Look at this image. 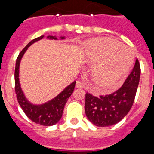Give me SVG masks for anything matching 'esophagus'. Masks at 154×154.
<instances>
[{
  "instance_id": "esophagus-1",
  "label": "esophagus",
  "mask_w": 154,
  "mask_h": 154,
  "mask_svg": "<svg viewBox=\"0 0 154 154\" xmlns=\"http://www.w3.org/2000/svg\"><path fill=\"white\" fill-rule=\"evenodd\" d=\"M76 87L77 88H83L84 87V84L80 81H77V84H76Z\"/></svg>"
}]
</instances>
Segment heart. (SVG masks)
Here are the masks:
<instances>
[{
  "instance_id": "obj_1",
  "label": "heart",
  "mask_w": 154,
  "mask_h": 154,
  "mask_svg": "<svg viewBox=\"0 0 154 154\" xmlns=\"http://www.w3.org/2000/svg\"><path fill=\"white\" fill-rule=\"evenodd\" d=\"M84 60L93 63L91 76L100 89L110 91L125 75L134 56L127 47L110 38H92L83 45Z\"/></svg>"
}]
</instances>
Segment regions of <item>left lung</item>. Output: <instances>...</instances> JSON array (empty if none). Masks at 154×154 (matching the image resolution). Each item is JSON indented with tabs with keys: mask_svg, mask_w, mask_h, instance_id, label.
I'll return each mask as SVG.
<instances>
[{
	"mask_svg": "<svg viewBox=\"0 0 154 154\" xmlns=\"http://www.w3.org/2000/svg\"><path fill=\"white\" fill-rule=\"evenodd\" d=\"M140 77V67L137 59L132 72L124 85L113 94L94 97L87 93L85 113L87 119L97 127H110L120 122L132 107Z\"/></svg>",
	"mask_w": 154,
	"mask_h": 154,
	"instance_id": "1",
	"label": "left lung"
}]
</instances>
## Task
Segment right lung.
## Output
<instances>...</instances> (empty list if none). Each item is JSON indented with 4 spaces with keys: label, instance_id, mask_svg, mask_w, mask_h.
Instances as JSON below:
<instances>
[{
    "label": "right lung",
    "instance_id": "obj_1",
    "mask_svg": "<svg viewBox=\"0 0 154 154\" xmlns=\"http://www.w3.org/2000/svg\"><path fill=\"white\" fill-rule=\"evenodd\" d=\"M44 36H41L36 39L32 40L25 48L22 50L17 58L16 66H15L14 80H15V92L17 94V99L18 100L20 107L23 110L24 113L28 118L36 124H41L43 126H52L54 125L60 120L63 114L64 106L68 100V98L74 92L76 81L66 87L60 94L57 95L55 97L41 104H34L30 103L23 94L22 88L20 87V80H19V69L20 63L23 57V54L26 52L29 47L34 43L43 39ZM47 38L49 40H58L56 36H48ZM60 40H64L65 37H60Z\"/></svg>",
    "mask_w": 154,
    "mask_h": 154
}]
</instances>
